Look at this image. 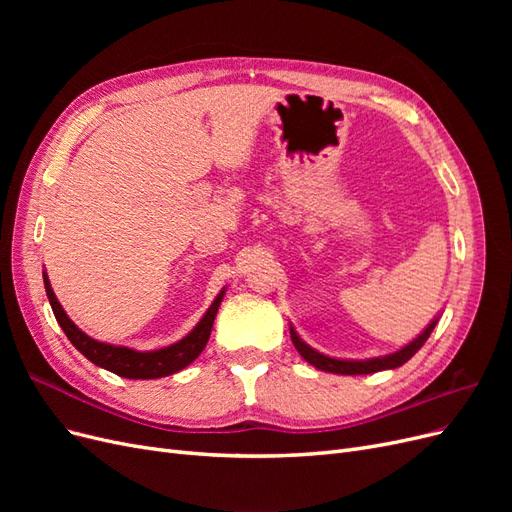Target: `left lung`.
Masks as SVG:
<instances>
[{
  "mask_svg": "<svg viewBox=\"0 0 512 512\" xmlns=\"http://www.w3.org/2000/svg\"><path fill=\"white\" fill-rule=\"evenodd\" d=\"M440 316L433 318L427 329L418 335L416 339H412L410 344H406L404 348H399L397 352H391V354H384V356H374V359H365V361H350V359H335V356H327L322 354L318 350H314L312 346H307L303 339L297 335V331H294L290 327V337H292V344L294 348L299 350V354L303 356V359L314 365L316 369H322V371H329V374H342V376H359V374H374V371H382V369H395V367H401L406 361H410L412 356L423 348V344L429 339L431 331L436 329Z\"/></svg>",
  "mask_w": 512,
  "mask_h": 512,
  "instance_id": "obj_1",
  "label": "left lung"
}]
</instances>
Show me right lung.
Listing matches in <instances>:
<instances>
[{
  "label": "right lung",
  "mask_w": 512,
  "mask_h": 512,
  "mask_svg": "<svg viewBox=\"0 0 512 512\" xmlns=\"http://www.w3.org/2000/svg\"><path fill=\"white\" fill-rule=\"evenodd\" d=\"M42 277H44L46 297H49L51 307H53V314L59 322V327L64 329V333L74 344V348L79 350L83 356H87V359L94 365L113 371V374H117L121 378H130V380L164 378V376L175 374V371H181L183 367H188L194 359H198V354L205 350V346L209 342L215 314H218L220 303H222L224 292H226V288L220 290L218 297H215L213 303L209 305L205 316L200 318L196 327L183 339H179V342L170 344L166 348H160V350L141 352V350L126 348V346H113V344L98 342V339L89 337L85 331H81L68 318L64 307H61V303L57 301L55 292L51 288V282H49V275L42 273Z\"/></svg>",
  "instance_id": "add662e5"
}]
</instances>
